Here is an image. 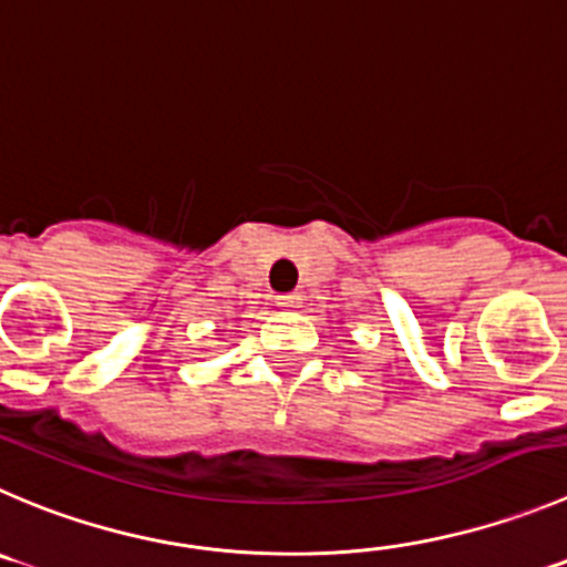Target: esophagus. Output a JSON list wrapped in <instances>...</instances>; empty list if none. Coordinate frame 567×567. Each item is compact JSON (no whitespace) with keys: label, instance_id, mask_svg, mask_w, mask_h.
<instances>
[{"label":"esophagus","instance_id":"obj_1","mask_svg":"<svg viewBox=\"0 0 567 567\" xmlns=\"http://www.w3.org/2000/svg\"><path fill=\"white\" fill-rule=\"evenodd\" d=\"M300 295L298 292H292V295H278V298H275V306H278V309H284V311H292V309H298L300 306Z\"/></svg>","mask_w":567,"mask_h":567}]
</instances>
